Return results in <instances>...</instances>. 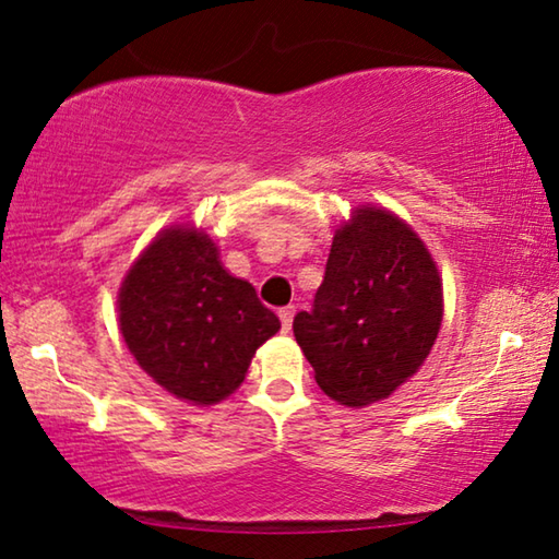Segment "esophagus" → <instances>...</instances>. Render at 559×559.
<instances>
[{
  "label": "esophagus",
  "instance_id": "obj_1",
  "mask_svg": "<svg viewBox=\"0 0 559 559\" xmlns=\"http://www.w3.org/2000/svg\"><path fill=\"white\" fill-rule=\"evenodd\" d=\"M293 316H296V308H293V306H286V308H281V310H278V318H281V328H283V333H290Z\"/></svg>",
  "mask_w": 559,
  "mask_h": 559
}]
</instances>
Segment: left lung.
<instances>
[{"instance_id":"8db88e82","label":"left lung","mask_w":559,"mask_h":559,"mask_svg":"<svg viewBox=\"0 0 559 559\" xmlns=\"http://www.w3.org/2000/svg\"><path fill=\"white\" fill-rule=\"evenodd\" d=\"M443 318L439 269L400 216L357 206L335 231L313 310L293 320L316 382L347 406L386 400L419 370Z\"/></svg>"}]
</instances>
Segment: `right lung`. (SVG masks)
<instances>
[{"label":"right lung","instance_id":"right-lung-1","mask_svg":"<svg viewBox=\"0 0 559 559\" xmlns=\"http://www.w3.org/2000/svg\"><path fill=\"white\" fill-rule=\"evenodd\" d=\"M118 323L138 365L192 404L226 400L281 328L194 226H169L140 253L118 293Z\"/></svg>","mask_w":559,"mask_h":559}]
</instances>
